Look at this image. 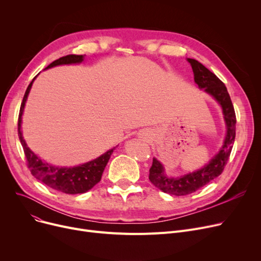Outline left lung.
Here are the masks:
<instances>
[{
  "mask_svg": "<svg viewBox=\"0 0 261 261\" xmlns=\"http://www.w3.org/2000/svg\"><path fill=\"white\" fill-rule=\"evenodd\" d=\"M187 61L193 68L195 82L199 89L204 90V92L213 96L215 100L221 106L226 126V134L223 145L218 153L202 168L194 172H189L177 177L168 176L163 164L153 158L152 166L149 169L150 182L164 193L174 196H185L195 193L196 190L220 175L228 161L236 136L235 110L226 87L220 79L199 61L190 58H187Z\"/></svg>",
  "mask_w": 261,
  "mask_h": 261,
  "instance_id": "1",
  "label": "left lung"
}]
</instances>
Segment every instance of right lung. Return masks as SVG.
<instances>
[{
	"label": "right lung",
	"instance_id": "obj_1",
	"mask_svg": "<svg viewBox=\"0 0 261 261\" xmlns=\"http://www.w3.org/2000/svg\"><path fill=\"white\" fill-rule=\"evenodd\" d=\"M84 59H85L84 55H67V56L61 57L51 62L46 67V70L47 68L57 66V65L81 63L84 61ZM36 77L32 80V82L30 84V86L27 87V90L24 94V97L20 108L19 119H18V134H19V139L27 160V166H29L32 174L36 177V179H38L39 181L44 183L45 185H47L48 187L55 190H58V191H61V193L68 194V195L87 193L88 190L93 188L100 181L102 172L107 166L110 158H111V154L113 153V150L115 149V147L108 150L107 152H105L97 159L87 162L85 164H81V165H78V166H74V167L53 166L50 164L43 162L37 154H35L32 150L27 147V144L23 139V134L21 131V123H22V115H23L25 103L27 100V96L30 94L33 82L36 79Z\"/></svg>",
	"mask_w": 261,
	"mask_h": 261
}]
</instances>
